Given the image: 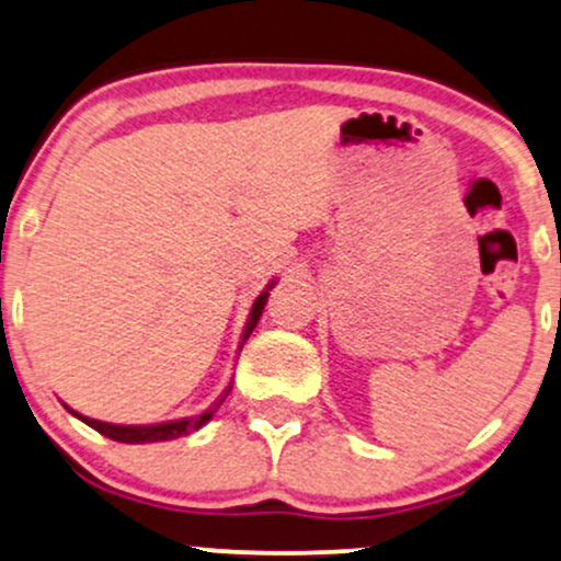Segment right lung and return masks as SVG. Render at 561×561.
Here are the masks:
<instances>
[{"label":"right lung","mask_w":561,"mask_h":561,"mask_svg":"<svg viewBox=\"0 0 561 561\" xmlns=\"http://www.w3.org/2000/svg\"><path fill=\"white\" fill-rule=\"evenodd\" d=\"M270 288H273V283H270L265 291L256 296V301H254V307H252V314H249L247 328H243L241 344L249 339V335H252L256 320L262 318V309H265V305H267V291H270ZM228 393H230V386H228V391L222 393V397L217 399L215 404H209L207 410H204L202 414H194V417H183V420H173V423H157V425H112V423H102V420L81 417V414H76V412H72V414H76V417H81L83 423L89 425V427H94L96 433H102V436H107V438H112V440H121V444H154V440H173V438L188 436V433L199 431V427H202L204 423H209V420H213V414L217 412V407H220L222 401H226Z\"/></svg>","instance_id":"add662e5"}]
</instances>
